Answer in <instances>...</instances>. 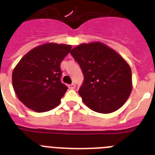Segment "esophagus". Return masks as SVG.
<instances>
[{"label":"esophagus","mask_w":155,"mask_h":155,"mask_svg":"<svg viewBox=\"0 0 155 155\" xmlns=\"http://www.w3.org/2000/svg\"><path fill=\"white\" fill-rule=\"evenodd\" d=\"M75 84H70V85H68V88H69V89H71V90L75 89Z\"/></svg>","instance_id":"obj_1"}]
</instances>
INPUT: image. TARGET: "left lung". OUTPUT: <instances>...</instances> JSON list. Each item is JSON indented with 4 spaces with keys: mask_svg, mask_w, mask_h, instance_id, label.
I'll use <instances>...</instances> for the list:
<instances>
[{
    "mask_svg": "<svg viewBox=\"0 0 155 155\" xmlns=\"http://www.w3.org/2000/svg\"><path fill=\"white\" fill-rule=\"evenodd\" d=\"M84 75L79 94L86 106L99 114L119 110L132 90V70L114 49L101 41L82 43L71 50Z\"/></svg>",
    "mask_w": 155,
    "mask_h": 155,
    "instance_id": "left-lung-1",
    "label": "left lung"
}]
</instances>
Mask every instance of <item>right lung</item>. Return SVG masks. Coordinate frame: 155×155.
I'll list each match as a JSON object with an SVG mask.
<instances>
[{
	"label": "right lung",
	"instance_id": "obj_1",
	"mask_svg": "<svg viewBox=\"0 0 155 155\" xmlns=\"http://www.w3.org/2000/svg\"><path fill=\"white\" fill-rule=\"evenodd\" d=\"M71 45L47 42L30 50L12 71V86L18 98L38 113L49 111L61 103L68 87L61 82V63Z\"/></svg>",
	"mask_w": 155,
	"mask_h": 155
}]
</instances>
